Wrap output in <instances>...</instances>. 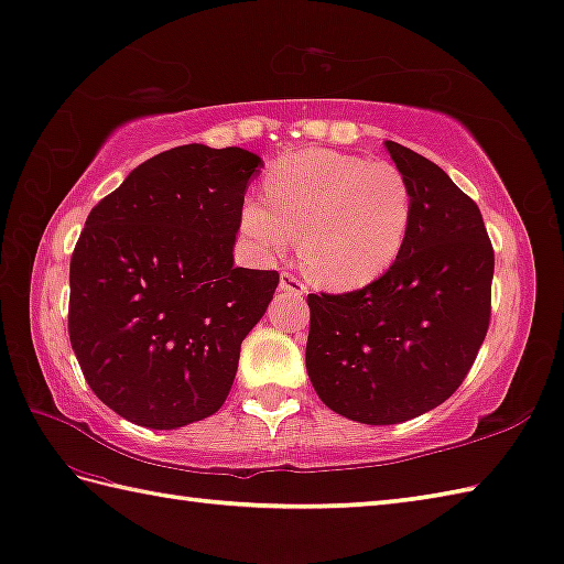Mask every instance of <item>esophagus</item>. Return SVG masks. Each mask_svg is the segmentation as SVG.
<instances>
[{
  "mask_svg": "<svg viewBox=\"0 0 564 564\" xmlns=\"http://www.w3.org/2000/svg\"><path fill=\"white\" fill-rule=\"evenodd\" d=\"M280 292L284 294H292V296H304V284L299 278H294L292 272H282L280 274Z\"/></svg>",
  "mask_w": 564,
  "mask_h": 564,
  "instance_id": "obj_1",
  "label": "esophagus"
}]
</instances>
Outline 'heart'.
I'll return each instance as SVG.
<instances>
[{
	"mask_svg": "<svg viewBox=\"0 0 564 564\" xmlns=\"http://www.w3.org/2000/svg\"><path fill=\"white\" fill-rule=\"evenodd\" d=\"M265 197L240 206V234L265 258L296 238L304 272L333 292L362 290L389 272L413 218L411 185L397 165L330 148L274 163Z\"/></svg>",
	"mask_w": 564,
	"mask_h": 564,
	"instance_id": "heart-1",
	"label": "heart"
}]
</instances>
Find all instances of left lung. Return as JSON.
I'll use <instances>...</instances> for the list:
<instances>
[{"instance_id":"left-lung-1","label":"left lung","mask_w":564,"mask_h":564,"mask_svg":"<svg viewBox=\"0 0 564 564\" xmlns=\"http://www.w3.org/2000/svg\"><path fill=\"white\" fill-rule=\"evenodd\" d=\"M413 194L409 238L382 278L308 294L306 372L350 421L392 426L463 384L489 328L494 250L477 204L429 158L384 141Z\"/></svg>"}]
</instances>
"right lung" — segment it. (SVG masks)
Masks as SVG:
<instances>
[{
	"label": "right lung",
	"instance_id": "add662e5",
	"mask_svg": "<svg viewBox=\"0 0 564 564\" xmlns=\"http://www.w3.org/2000/svg\"><path fill=\"white\" fill-rule=\"evenodd\" d=\"M262 158L189 143L138 165L89 212L70 260V343L126 421L182 429L224 406L274 270L236 268L240 206Z\"/></svg>",
	"mask_w": 564,
	"mask_h": 564
}]
</instances>
